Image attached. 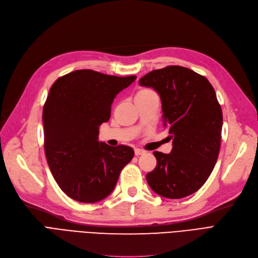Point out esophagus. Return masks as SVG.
<instances>
[{
    "mask_svg": "<svg viewBox=\"0 0 258 258\" xmlns=\"http://www.w3.org/2000/svg\"><path fill=\"white\" fill-rule=\"evenodd\" d=\"M144 153H145V152L142 151V150H140V149H135V155H136V156L142 155V154H144Z\"/></svg>",
    "mask_w": 258,
    "mask_h": 258,
    "instance_id": "1",
    "label": "esophagus"
}]
</instances>
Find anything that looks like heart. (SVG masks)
Segmentation results:
<instances>
[{"mask_svg":"<svg viewBox=\"0 0 258 258\" xmlns=\"http://www.w3.org/2000/svg\"><path fill=\"white\" fill-rule=\"evenodd\" d=\"M152 92H153V91L150 90V89H141V90H139V91L137 92L136 98H138V97H144V95L150 94V93H152Z\"/></svg>","mask_w":258,"mask_h":258,"instance_id":"1","label":"heart"}]
</instances>
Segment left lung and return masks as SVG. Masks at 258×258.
Masks as SVG:
<instances>
[{
	"instance_id": "obj_1",
	"label": "left lung",
	"mask_w": 258,
	"mask_h": 258,
	"mask_svg": "<svg viewBox=\"0 0 258 258\" xmlns=\"http://www.w3.org/2000/svg\"><path fill=\"white\" fill-rule=\"evenodd\" d=\"M158 92L164 125L173 148L155 151L157 166L147 174L149 186L168 199H182L201 188L217 163L221 144L222 109L205 76L180 66L153 70L139 80Z\"/></svg>"
}]
</instances>
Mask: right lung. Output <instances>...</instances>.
<instances>
[{
  "mask_svg": "<svg viewBox=\"0 0 258 258\" xmlns=\"http://www.w3.org/2000/svg\"><path fill=\"white\" fill-rule=\"evenodd\" d=\"M135 80L76 70L52 85L42 111L44 153L57 184L75 201L94 203L109 196L134 156L131 147L112 148L98 136L113 99Z\"/></svg>",
  "mask_w": 258,
  "mask_h": 258,
  "instance_id": "obj_1",
  "label": "right lung"
}]
</instances>
